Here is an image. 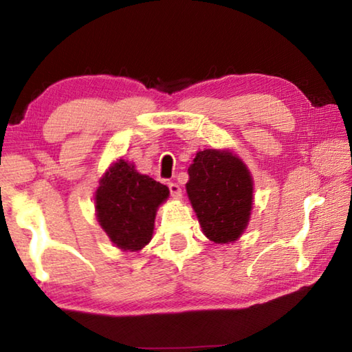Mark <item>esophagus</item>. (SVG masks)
Here are the masks:
<instances>
[{
  "mask_svg": "<svg viewBox=\"0 0 352 352\" xmlns=\"http://www.w3.org/2000/svg\"><path fill=\"white\" fill-rule=\"evenodd\" d=\"M169 190H170L172 197H174V199H182V195H183L182 188L178 186L177 183H169Z\"/></svg>",
  "mask_w": 352,
  "mask_h": 352,
  "instance_id": "34e87169",
  "label": "esophagus"
}]
</instances>
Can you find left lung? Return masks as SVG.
<instances>
[{
    "mask_svg": "<svg viewBox=\"0 0 352 352\" xmlns=\"http://www.w3.org/2000/svg\"><path fill=\"white\" fill-rule=\"evenodd\" d=\"M186 192L208 239L233 243L247 230L253 210V177L230 148H205L188 168Z\"/></svg>",
    "mask_w": 352,
    "mask_h": 352,
    "instance_id": "8db88e82",
    "label": "left lung"
}]
</instances>
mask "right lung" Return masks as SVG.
Wrapping results in <instances>:
<instances>
[{
	"label": "right lung",
	"mask_w": 352,
	"mask_h": 352,
	"mask_svg": "<svg viewBox=\"0 0 352 352\" xmlns=\"http://www.w3.org/2000/svg\"><path fill=\"white\" fill-rule=\"evenodd\" d=\"M168 197L166 184L119 158L104 172L94 192L96 219L115 247L140 252L152 241L157 211Z\"/></svg>",
	"instance_id": "right-lung-1"
}]
</instances>
